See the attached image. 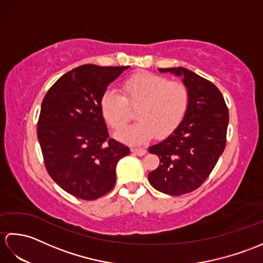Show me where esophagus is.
I'll list each match as a JSON object with an SVG mask.
<instances>
[{"label": "esophagus", "instance_id": "34e87169", "mask_svg": "<svg viewBox=\"0 0 263 263\" xmlns=\"http://www.w3.org/2000/svg\"><path fill=\"white\" fill-rule=\"evenodd\" d=\"M132 153L135 155H138V156H144L147 154V150L142 149V148H133Z\"/></svg>", "mask_w": 263, "mask_h": 263}]
</instances>
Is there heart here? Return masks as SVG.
Listing matches in <instances>:
<instances>
[{"label":"heart","instance_id":"obj_1","mask_svg":"<svg viewBox=\"0 0 263 263\" xmlns=\"http://www.w3.org/2000/svg\"><path fill=\"white\" fill-rule=\"evenodd\" d=\"M190 104L187 87L166 77L139 72L122 83V95L108 89L100 99V111L105 122L119 131L130 121V108L138 107L139 122L125 128L119 137L130 144H142L155 136L168 137L181 124Z\"/></svg>","mask_w":263,"mask_h":263}]
</instances>
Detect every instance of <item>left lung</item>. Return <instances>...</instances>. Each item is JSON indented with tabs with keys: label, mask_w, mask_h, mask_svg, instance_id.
<instances>
[{
	"label": "left lung",
	"mask_w": 263,
	"mask_h": 263,
	"mask_svg": "<svg viewBox=\"0 0 263 263\" xmlns=\"http://www.w3.org/2000/svg\"><path fill=\"white\" fill-rule=\"evenodd\" d=\"M158 70L183 78L190 104L174 132L148 149L160 160L148 178L158 191L182 195L202 185L215 168L226 147L230 114L220 90L209 80L184 68Z\"/></svg>",
	"instance_id": "1"
}]
</instances>
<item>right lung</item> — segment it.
I'll use <instances>...</instances> for the list:
<instances>
[{
  "mask_svg": "<svg viewBox=\"0 0 263 263\" xmlns=\"http://www.w3.org/2000/svg\"><path fill=\"white\" fill-rule=\"evenodd\" d=\"M128 66L85 64L66 72L43 99L37 137L54 182L76 198L96 200L116 182V164L130 154L109 139L100 99Z\"/></svg>",
  "mask_w": 263,
  "mask_h": 263,
  "instance_id": "right-lung-1",
  "label": "right lung"
}]
</instances>
